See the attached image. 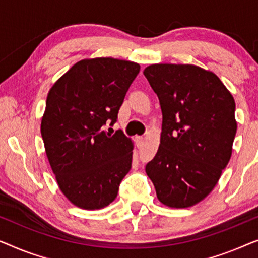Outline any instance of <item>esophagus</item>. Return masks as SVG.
Segmentation results:
<instances>
[{
  "label": "esophagus",
  "instance_id": "obj_1",
  "mask_svg": "<svg viewBox=\"0 0 258 258\" xmlns=\"http://www.w3.org/2000/svg\"><path fill=\"white\" fill-rule=\"evenodd\" d=\"M136 141H137L138 146H140V145L143 144V141H144V138H143V137H136Z\"/></svg>",
  "mask_w": 258,
  "mask_h": 258
}]
</instances>
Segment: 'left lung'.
I'll return each instance as SVG.
<instances>
[{
  "label": "left lung",
  "mask_w": 258,
  "mask_h": 258,
  "mask_svg": "<svg viewBox=\"0 0 258 258\" xmlns=\"http://www.w3.org/2000/svg\"><path fill=\"white\" fill-rule=\"evenodd\" d=\"M145 77L162 111L160 146L146 165L159 201L187 208L216 186L230 160L235 100L213 72L189 64H153Z\"/></svg>",
  "instance_id": "obj_1"
}]
</instances>
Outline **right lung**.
<instances>
[{"label":"right lung","mask_w":258,"mask_h":258,"mask_svg":"<svg viewBox=\"0 0 258 258\" xmlns=\"http://www.w3.org/2000/svg\"><path fill=\"white\" fill-rule=\"evenodd\" d=\"M140 65L114 58L76 63L50 89L41 133L59 189L75 206L100 209L117 198L132 166L133 144L118 119Z\"/></svg>","instance_id":"add662e5"}]
</instances>
